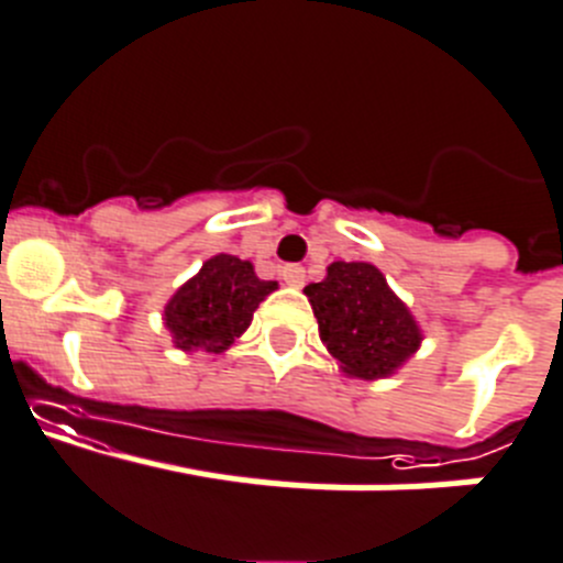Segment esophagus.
I'll use <instances>...</instances> for the list:
<instances>
[{
	"label": "esophagus",
	"mask_w": 563,
	"mask_h": 563,
	"mask_svg": "<svg viewBox=\"0 0 563 563\" xmlns=\"http://www.w3.org/2000/svg\"><path fill=\"white\" fill-rule=\"evenodd\" d=\"M282 278H285L290 287H303V278H307V271L301 265H285L282 267Z\"/></svg>",
	"instance_id": "obj_1"
}]
</instances>
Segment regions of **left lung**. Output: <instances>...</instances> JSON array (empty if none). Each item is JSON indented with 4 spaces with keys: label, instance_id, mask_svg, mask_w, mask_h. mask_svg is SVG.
Listing matches in <instances>:
<instances>
[{
    "label": "left lung",
    "instance_id": "obj_1",
    "mask_svg": "<svg viewBox=\"0 0 563 563\" xmlns=\"http://www.w3.org/2000/svg\"><path fill=\"white\" fill-rule=\"evenodd\" d=\"M320 340L351 378H387L420 347L415 314L371 262H331L323 282L303 287Z\"/></svg>",
    "mask_w": 563,
    "mask_h": 563
}]
</instances>
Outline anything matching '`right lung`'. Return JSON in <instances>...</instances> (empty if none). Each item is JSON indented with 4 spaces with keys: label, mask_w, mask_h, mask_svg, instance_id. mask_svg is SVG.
<instances>
[{
    "label": "right lung",
    "mask_w": 563,
    "mask_h": 563,
    "mask_svg": "<svg viewBox=\"0 0 563 563\" xmlns=\"http://www.w3.org/2000/svg\"><path fill=\"white\" fill-rule=\"evenodd\" d=\"M276 287L262 282L251 262L218 254L170 296L163 320L179 351L221 353L249 329L256 307Z\"/></svg>",
    "instance_id": "obj_1"
}]
</instances>
